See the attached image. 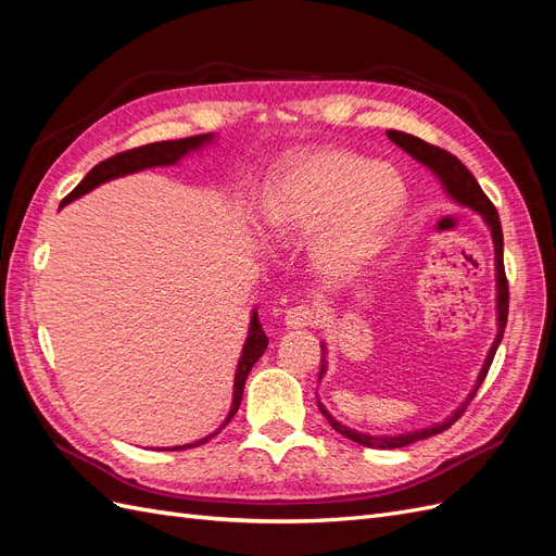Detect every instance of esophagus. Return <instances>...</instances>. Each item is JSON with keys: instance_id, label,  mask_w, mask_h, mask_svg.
Returning a JSON list of instances; mask_svg holds the SVG:
<instances>
[{"instance_id": "obj_1", "label": "esophagus", "mask_w": 556, "mask_h": 556, "mask_svg": "<svg viewBox=\"0 0 556 556\" xmlns=\"http://www.w3.org/2000/svg\"><path fill=\"white\" fill-rule=\"evenodd\" d=\"M315 323V313L308 306H294L288 313H285V325L292 329H301V327H311Z\"/></svg>"}]
</instances>
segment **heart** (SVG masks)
<instances>
[{"label":"heart","mask_w":556,"mask_h":556,"mask_svg":"<svg viewBox=\"0 0 556 556\" xmlns=\"http://www.w3.org/2000/svg\"><path fill=\"white\" fill-rule=\"evenodd\" d=\"M406 206V182L380 162L345 150H313L290 164L264 197V220L276 237L317 239L315 260L327 274L359 268L384 241Z\"/></svg>","instance_id":"1"}]
</instances>
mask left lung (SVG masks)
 I'll return each mask as SVG.
<instances>
[{"mask_svg":"<svg viewBox=\"0 0 556 556\" xmlns=\"http://www.w3.org/2000/svg\"><path fill=\"white\" fill-rule=\"evenodd\" d=\"M387 137H390L399 148L406 150V153L413 155L417 162H422L425 166H429V169L441 178V182L445 185L447 194H450L454 201H459L462 206L473 208L476 213H480V215L484 217V223L490 225L492 239H494V252H496L498 333H496L494 345L490 348V355H486V362H484V366H482V371H480V376H478L476 390L470 392L468 399L462 403V406H459L457 410H454V413L445 419V422H441V425H433V427H429V429H419V431H408V433H401V435H368V433H362V431L350 429V427H345V425H341V422H336V419L325 410L323 403L317 401L319 413H323V415L327 417V422H329L336 431H339L341 435H345V439L364 445V447H376V450H394V447L410 445V443H415V441H425V439H429V435L441 433V431L450 429L454 422H457V419L466 413L468 403L473 401V396H476V392H478V387H480L482 380L486 378V371H490V366H492V362H494L498 343H501V339H503V331H506V323H508V299H510V296H508L506 266H503V231H501V220H498V213H496L494 204L490 201V197H486V194L482 192L480 185H478L476 176L470 174L457 157H454L452 153H447V150H443V148H439V146H431V143H427V141H422V139H417V137H413V134L387 129ZM323 355H327V348H325V345H323ZM325 368H327V362H325V357H323V366H319V378H323Z\"/></svg>","mask_w":556,"mask_h":556,"instance_id":"left-lung-1","label":"left lung"}]
</instances>
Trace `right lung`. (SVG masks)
Listing matches in <instances>:
<instances>
[{
  "instance_id": "add662e5",
  "label": "right lung",
  "mask_w": 556,
  "mask_h": 556,
  "mask_svg": "<svg viewBox=\"0 0 556 556\" xmlns=\"http://www.w3.org/2000/svg\"><path fill=\"white\" fill-rule=\"evenodd\" d=\"M213 139V134H197V137H188V139H178V141H157V143H148V146H139V148H131V150H125V153H117L104 162H99L97 166H92V169L88 172V176L83 178L76 188L66 194L62 199V204H70V201L83 197L86 192H90L92 188H97V185H102L111 178H117V176H127V174H134V172H141V169H148V166H164V164H174L178 162L182 155H188L190 150H197L204 143H208ZM268 345V339L266 333L260 325V317H257V311L252 313V319H250V331H248V339H245V345H243V352H241V359H239V368H237V380H233V403H231V410L225 419V425L217 429L215 433L206 435V439H201L197 443H190V445H178V447H172V450H188V447H197V445H204L208 443L213 435L220 433L227 425L229 419L237 415L239 406H241V399H243V387H245V378L250 374L252 364H255L262 355L264 350Z\"/></svg>"
}]
</instances>
